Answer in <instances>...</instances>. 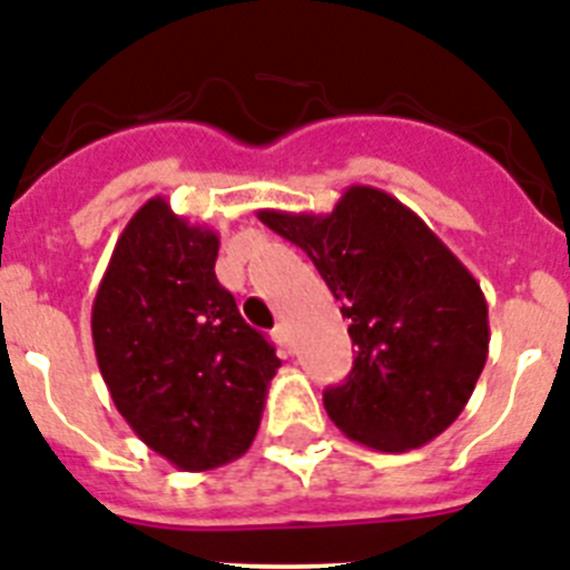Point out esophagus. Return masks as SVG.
<instances>
[{"label":"esophagus","mask_w":570,"mask_h":570,"mask_svg":"<svg viewBox=\"0 0 570 570\" xmlns=\"http://www.w3.org/2000/svg\"><path fill=\"white\" fill-rule=\"evenodd\" d=\"M272 336H275V342L281 344L286 353H293V333H289V327H286V324H277V327L272 330Z\"/></svg>","instance_id":"34e87169"}]
</instances>
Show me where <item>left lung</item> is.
Returning <instances> with one entry per match:
<instances>
[{
  "label": "left lung",
  "instance_id": "8db88e82",
  "mask_svg": "<svg viewBox=\"0 0 570 570\" xmlns=\"http://www.w3.org/2000/svg\"><path fill=\"white\" fill-rule=\"evenodd\" d=\"M257 219L309 255L356 358L324 391L330 420L376 452H409L446 432L490 351L487 301L472 272L400 199L351 185L330 214L263 208Z\"/></svg>",
  "mask_w": 570,
  "mask_h": 570
}]
</instances>
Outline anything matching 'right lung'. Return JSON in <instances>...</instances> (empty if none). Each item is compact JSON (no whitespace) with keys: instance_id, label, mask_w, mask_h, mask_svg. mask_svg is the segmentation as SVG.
I'll use <instances>...</instances> for the list:
<instances>
[{"instance_id":"add662e5","label":"right lung","mask_w":570,"mask_h":570,"mask_svg":"<svg viewBox=\"0 0 570 570\" xmlns=\"http://www.w3.org/2000/svg\"><path fill=\"white\" fill-rule=\"evenodd\" d=\"M219 237L147 199L112 248L92 304L109 396L132 432L176 470L240 458L281 367L214 275Z\"/></svg>"}]
</instances>
